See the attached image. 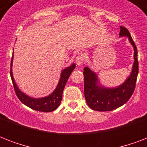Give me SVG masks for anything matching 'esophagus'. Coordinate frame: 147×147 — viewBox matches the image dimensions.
<instances>
[{
  "instance_id": "obj_1",
  "label": "esophagus",
  "mask_w": 147,
  "mask_h": 147,
  "mask_svg": "<svg viewBox=\"0 0 147 147\" xmlns=\"http://www.w3.org/2000/svg\"><path fill=\"white\" fill-rule=\"evenodd\" d=\"M85 62V55H83L82 53L78 54V56L76 57V63L78 65V66H81Z\"/></svg>"
}]
</instances>
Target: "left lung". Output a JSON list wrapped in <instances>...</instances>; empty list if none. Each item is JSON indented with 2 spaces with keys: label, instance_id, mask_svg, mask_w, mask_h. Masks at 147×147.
Returning a JSON list of instances; mask_svg holds the SVG:
<instances>
[{
  "label": "left lung",
  "instance_id": "left-lung-1",
  "mask_svg": "<svg viewBox=\"0 0 147 147\" xmlns=\"http://www.w3.org/2000/svg\"><path fill=\"white\" fill-rule=\"evenodd\" d=\"M120 36H127L134 49V62L132 72L127 79L117 88H107L98 85V78L94 72L85 67L84 69V93L87 105L98 111H110L124 105L134 92L138 75L137 49L130 33L127 28L121 26Z\"/></svg>",
  "mask_w": 147,
  "mask_h": 147
}]
</instances>
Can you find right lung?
Returning <instances> with one entry per match:
<instances>
[{"instance_id": "obj_1", "label": "right lung", "mask_w": 147, "mask_h": 147, "mask_svg": "<svg viewBox=\"0 0 147 147\" xmlns=\"http://www.w3.org/2000/svg\"><path fill=\"white\" fill-rule=\"evenodd\" d=\"M13 56L11 59V63H10V77L12 79L13 85L14 88L15 93L17 94V98L21 101L23 104L26 105L27 107H30L32 109L38 111L42 112H50L55 111L59 106L62 98V92L64 90L67 81L69 79V76L71 75V71H73L76 68V65L72 64L70 67H68L65 69L61 73V78H60L59 82L58 84L57 87L55 91L49 94V96L45 97L42 98H33L27 96L23 93L21 91L17 88L15 81L13 77L11 67H12Z\"/></svg>"}]
</instances>
